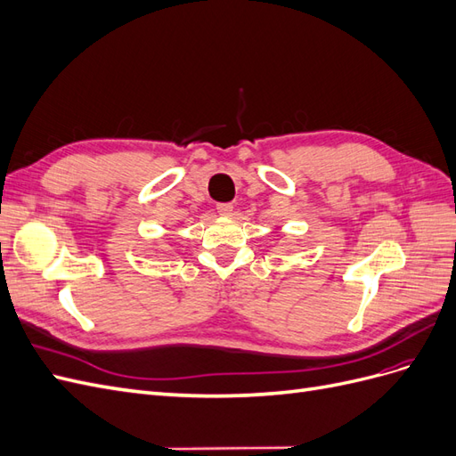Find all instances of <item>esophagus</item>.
Returning <instances> with one entry per match:
<instances>
[{
    "instance_id": "obj_1",
    "label": "esophagus",
    "mask_w": 456,
    "mask_h": 456,
    "mask_svg": "<svg viewBox=\"0 0 456 456\" xmlns=\"http://www.w3.org/2000/svg\"><path fill=\"white\" fill-rule=\"evenodd\" d=\"M216 211H218V215L230 216L232 211H233V205H232V203H218V205H216Z\"/></svg>"
}]
</instances>
